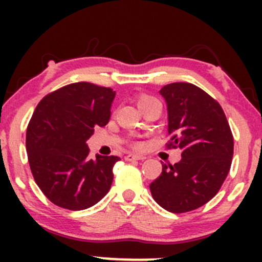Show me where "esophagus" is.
<instances>
[{"mask_svg":"<svg viewBox=\"0 0 262 262\" xmlns=\"http://www.w3.org/2000/svg\"><path fill=\"white\" fill-rule=\"evenodd\" d=\"M125 160L127 161H134V160H144V159H146L144 155H137V154H128L125 156Z\"/></svg>","mask_w":262,"mask_h":262,"instance_id":"esophagus-1","label":"esophagus"}]
</instances>
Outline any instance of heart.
<instances>
[{"instance_id": "heart-1", "label": "heart", "mask_w": 262, "mask_h": 262, "mask_svg": "<svg viewBox=\"0 0 262 262\" xmlns=\"http://www.w3.org/2000/svg\"><path fill=\"white\" fill-rule=\"evenodd\" d=\"M149 100H151V97H149V96H143V97L139 98V104H141L143 102H145V101H149Z\"/></svg>"}]
</instances>
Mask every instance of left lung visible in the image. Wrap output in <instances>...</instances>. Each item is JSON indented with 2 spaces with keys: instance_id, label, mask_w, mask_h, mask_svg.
<instances>
[{
  "instance_id": "8db88e82",
  "label": "left lung",
  "mask_w": 262,
  "mask_h": 262,
  "mask_svg": "<svg viewBox=\"0 0 262 262\" xmlns=\"http://www.w3.org/2000/svg\"><path fill=\"white\" fill-rule=\"evenodd\" d=\"M167 104V148H180L182 159L162 164L150 183L152 198L172 213H186L212 200L230 170L234 139L223 108L193 83L173 82L160 90Z\"/></svg>"
}]
</instances>
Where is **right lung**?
Instances as JSON below:
<instances>
[{"mask_svg": "<svg viewBox=\"0 0 262 262\" xmlns=\"http://www.w3.org/2000/svg\"><path fill=\"white\" fill-rule=\"evenodd\" d=\"M116 91L75 82L50 92L38 103L26 135L28 161L45 197L70 210L101 201L113 181L118 156L90 159L86 141L95 127L106 125Z\"/></svg>", "mask_w": 262, "mask_h": 262, "instance_id": "right-lung-1", "label": "right lung"}]
</instances>
